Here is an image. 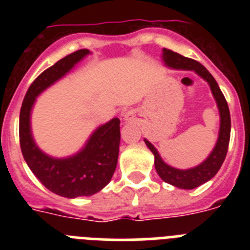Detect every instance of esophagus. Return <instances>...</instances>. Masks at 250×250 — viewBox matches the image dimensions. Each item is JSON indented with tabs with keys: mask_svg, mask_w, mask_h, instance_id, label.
Wrapping results in <instances>:
<instances>
[{
	"mask_svg": "<svg viewBox=\"0 0 250 250\" xmlns=\"http://www.w3.org/2000/svg\"><path fill=\"white\" fill-rule=\"evenodd\" d=\"M124 119H125L126 121H131V120H134V119H135V116H134V114H132L131 111H127L126 114L124 115Z\"/></svg>",
	"mask_w": 250,
	"mask_h": 250,
	"instance_id": "1",
	"label": "esophagus"
}]
</instances>
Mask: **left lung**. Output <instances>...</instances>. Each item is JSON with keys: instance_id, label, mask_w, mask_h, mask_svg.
I'll list each match as a JSON object with an SVG mask.
<instances>
[{"instance_id": "8db88e82", "label": "left lung", "mask_w": 250, "mask_h": 250, "mask_svg": "<svg viewBox=\"0 0 250 250\" xmlns=\"http://www.w3.org/2000/svg\"><path fill=\"white\" fill-rule=\"evenodd\" d=\"M163 60H164L165 65L167 67L174 68V70H189V71L196 72L200 77H203L210 86V90L216 101L218 109H219L220 129L218 141H216L213 151L210 152V155L198 167L187 170H180L170 167L163 161L154 145L146 139L144 140L145 144L147 145V147L151 150V152L155 156V163H154L155 169L159 176L165 183L180 188V189H194V188L199 187V185L204 184L208 180L214 178L224 163V159L227 156V152H228L229 140H230V112H229L227 100H225L223 92L220 91L215 79L211 76L210 72L208 71L202 63L193 59H189V57L182 56L180 54H176V52L167 50V48H163Z\"/></svg>"}]
</instances>
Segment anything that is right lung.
<instances>
[{
  "label": "right lung",
  "instance_id": "1",
  "mask_svg": "<svg viewBox=\"0 0 250 250\" xmlns=\"http://www.w3.org/2000/svg\"><path fill=\"white\" fill-rule=\"evenodd\" d=\"M89 54L86 48L72 52L37 76L28 87L20 111V145L25 161L48 190L65 198L90 196L109 184L118 164L120 120L114 118L99 126L77 154L57 159L46 155L35 143L31 132V110L43 90L65 76Z\"/></svg>",
  "mask_w": 250,
  "mask_h": 250
}]
</instances>
